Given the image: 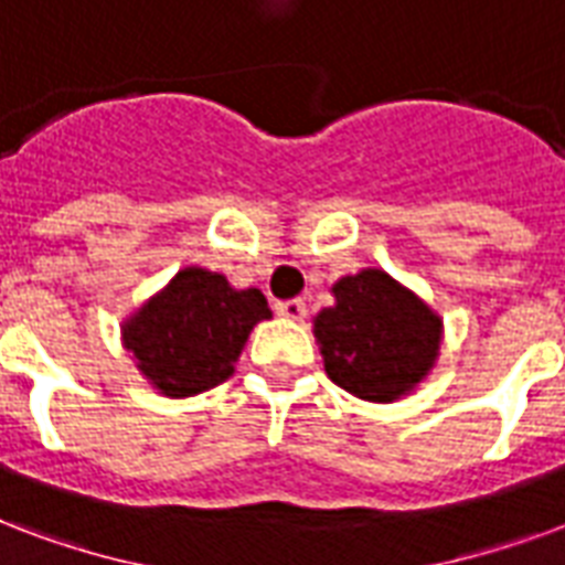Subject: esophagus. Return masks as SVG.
I'll use <instances>...</instances> for the list:
<instances>
[{
	"instance_id": "34e87169",
	"label": "esophagus",
	"mask_w": 565,
	"mask_h": 565,
	"mask_svg": "<svg viewBox=\"0 0 565 565\" xmlns=\"http://www.w3.org/2000/svg\"><path fill=\"white\" fill-rule=\"evenodd\" d=\"M274 309H277L282 318H288V321H303V318H307V303H303L300 298L277 300V303H274Z\"/></svg>"
}]
</instances>
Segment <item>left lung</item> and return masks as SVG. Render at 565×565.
<instances>
[{
  "instance_id": "8db88e82",
  "label": "left lung",
  "mask_w": 565,
  "mask_h": 565,
  "mask_svg": "<svg viewBox=\"0 0 565 565\" xmlns=\"http://www.w3.org/2000/svg\"><path fill=\"white\" fill-rule=\"evenodd\" d=\"M333 295L337 307L316 316L330 381L369 402L417 387L438 358L440 318L384 270L342 277Z\"/></svg>"
}]
</instances>
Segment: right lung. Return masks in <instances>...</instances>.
<instances>
[{"instance_id": "obj_1", "label": "right lung", "mask_w": 565, "mask_h": 565, "mask_svg": "<svg viewBox=\"0 0 565 565\" xmlns=\"http://www.w3.org/2000/svg\"><path fill=\"white\" fill-rule=\"evenodd\" d=\"M262 318L270 309L258 288L237 291L220 274L186 267L127 321L125 345L160 393L193 396L232 375Z\"/></svg>"}]
</instances>
